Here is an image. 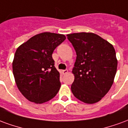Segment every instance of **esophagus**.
Listing matches in <instances>:
<instances>
[{
    "instance_id": "1",
    "label": "esophagus",
    "mask_w": 128,
    "mask_h": 128,
    "mask_svg": "<svg viewBox=\"0 0 128 128\" xmlns=\"http://www.w3.org/2000/svg\"><path fill=\"white\" fill-rule=\"evenodd\" d=\"M62 73H63V74H66L68 73V70H63V71H62Z\"/></svg>"
}]
</instances>
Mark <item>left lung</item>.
<instances>
[{
  "mask_svg": "<svg viewBox=\"0 0 128 128\" xmlns=\"http://www.w3.org/2000/svg\"><path fill=\"white\" fill-rule=\"evenodd\" d=\"M76 52L71 86L76 98L86 104H94L105 96L112 85L117 60L112 45L92 32L67 34Z\"/></svg>",
  "mask_w": 128,
  "mask_h": 128,
  "instance_id": "8db88e82",
  "label": "left lung"
}]
</instances>
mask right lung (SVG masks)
I'll list each match as a JSON object with an SVG mask.
<instances>
[{
  "label": "right lung",
  "mask_w": 128,
  "mask_h": 128,
  "mask_svg": "<svg viewBox=\"0 0 128 128\" xmlns=\"http://www.w3.org/2000/svg\"><path fill=\"white\" fill-rule=\"evenodd\" d=\"M65 39L64 34L42 32L31 37L16 51L12 63L15 81L30 102L44 103L59 91L60 74L54 67L52 54Z\"/></svg>",
  "instance_id": "1"
}]
</instances>
